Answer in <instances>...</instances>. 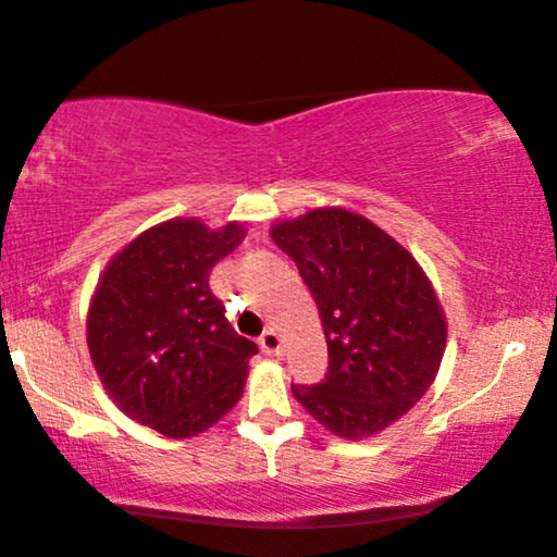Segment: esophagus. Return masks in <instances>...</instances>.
Segmentation results:
<instances>
[{"instance_id": "esophagus-1", "label": "esophagus", "mask_w": 557, "mask_h": 557, "mask_svg": "<svg viewBox=\"0 0 557 557\" xmlns=\"http://www.w3.org/2000/svg\"><path fill=\"white\" fill-rule=\"evenodd\" d=\"M260 348H262V354H268V356H282V335L275 331V327H270V331L262 333Z\"/></svg>"}]
</instances>
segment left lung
<instances>
[{
  "instance_id": "left-lung-1",
  "label": "left lung",
  "mask_w": 557,
  "mask_h": 557,
  "mask_svg": "<svg viewBox=\"0 0 557 557\" xmlns=\"http://www.w3.org/2000/svg\"><path fill=\"white\" fill-rule=\"evenodd\" d=\"M270 237L315 297L327 373L293 396L341 438H368L413 409L446 348V318L432 280L409 249L343 207L285 219Z\"/></svg>"
}]
</instances>
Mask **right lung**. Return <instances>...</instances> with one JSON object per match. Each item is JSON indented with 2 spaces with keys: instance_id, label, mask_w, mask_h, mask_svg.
<instances>
[{
  "instance_id": "obj_1",
  "label": "right lung",
  "mask_w": 557,
  "mask_h": 557,
  "mask_svg": "<svg viewBox=\"0 0 557 557\" xmlns=\"http://www.w3.org/2000/svg\"><path fill=\"white\" fill-rule=\"evenodd\" d=\"M176 216L140 232L108 262L88 308V350L106 394L171 438L214 426L245 391L252 341L226 323L209 272L245 239Z\"/></svg>"
}]
</instances>
